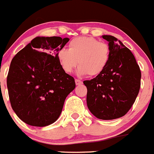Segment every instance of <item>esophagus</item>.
I'll return each mask as SVG.
<instances>
[{
	"mask_svg": "<svg viewBox=\"0 0 154 154\" xmlns=\"http://www.w3.org/2000/svg\"><path fill=\"white\" fill-rule=\"evenodd\" d=\"M75 84L77 85L82 84V82L81 80H79V79H75Z\"/></svg>",
	"mask_w": 154,
	"mask_h": 154,
	"instance_id": "1",
	"label": "esophagus"
}]
</instances>
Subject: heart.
Returning <instances> with one entry per match:
<instances>
[{
    "label": "heart",
    "mask_w": 154,
    "mask_h": 154,
    "mask_svg": "<svg viewBox=\"0 0 154 154\" xmlns=\"http://www.w3.org/2000/svg\"><path fill=\"white\" fill-rule=\"evenodd\" d=\"M110 50L107 44L90 37H79L69 42V49L61 48L57 58L62 70L70 73L79 65L77 73L90 77L103 72L109 60Z\"/></svg>",
    "instance_id": "heart-1"
}]
</instances>
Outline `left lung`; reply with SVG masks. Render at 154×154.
<instances>
[{
    "label": "left lung",
    "instance_id": "1",
    "mask_svg": "<svg viewBox=\"0 0 154 154\" xmlns=\"http://www.w3.org/2000/svg\"><path fill=\"white\" fill-rule=\"evenodd\" d=\"M110 50L108 65L103 72L84 81L86 103L96 118L104 120L126 115L135 102L140 88L141 72L129 48L112 35H103Z\"/></svg>",
    "mask_w": 154,
    "mask_h": 154
}]
</instances>
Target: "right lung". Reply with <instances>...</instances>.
<instances>
[{
  "instance_id": "add662e5",
  "label": "right lung",
  "mask_w": 154,
  "mask_h": 154,
  "mask_svg": "<svg viewBox=\"0 0 154 154\" xmlns=\"http://www.w3.org/2000/svg\"><path fill=\"white\" fill-rule=\"evenodd\" d=\"M69 38L36 37L16 54L7 78L11 105L23 122L33 126L55 123L67 96L75 88L62 70L57 53Z\"/></svg>"
}]
</instances>
